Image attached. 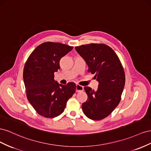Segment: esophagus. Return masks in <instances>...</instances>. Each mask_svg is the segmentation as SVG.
Wrapping results in <instances>:
<instances>
[{
  "label": "esophagus",
  "instance_id": "obj_1",
  "mask_svg": "<svg viewBox=\"0 0 151 151\" xmlns=\"http://www.w3.org/2000/svg\"><path fill=\"white\" fill-rule=\"evenodd\" d=\"M83 90V86H81L80 85H76V92H81Z\"/></svg>",
  "mask_w": 151,
  "mask_h": 151
}]
</instances>
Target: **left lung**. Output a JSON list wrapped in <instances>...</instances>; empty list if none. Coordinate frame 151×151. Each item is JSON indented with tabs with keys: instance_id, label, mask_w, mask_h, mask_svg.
<instances>
[{
	"instance_id": "left-lung-1",
	"label": "left lung",
	"mask_w": 151,
	"mask_h": 151,
	"mask_svg": "<svg viewBox=\"0 0 151 151\" xmlns=\"http://www.w3.org/2000/svg\"><path fill=\"white\" fill-rule=\"evenodd\" d=\"M87 63L88 71L94 74L99 82L97 90L85 87L88 96L82 104L85 116L93 120H101L108 116L121 101L125 84V75L118 55L108 45L90 44L76 47Z\"/></svg>"
}]
</instances>
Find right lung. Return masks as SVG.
Masks as SVG:
<instances>
[{"label":"right lung","instance_id":"obj_1","mask_svg":"<svg viewBox=\"0 0 151 151\" xmlns=\"http://www.w3.org/2000/svg\"><path fill=\"white\" fill-rule=\"evenodd\" d=\"M73 47L47 42L38 45L24 64L23 80L28 101L38 114L52 118L63 113L67 101L75 92L76 85L55 81L59 61Z\"/></svg>","mask_w":151,"mask_h":151}]
</instances>
